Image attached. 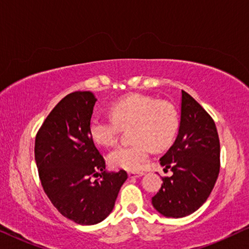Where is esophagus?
<instances>
[{"instance_id": "obj_1", "label": "esophagus", "mask_w": 249, "mask_h": 249, "mask_svg": "<svg viewBox=\"0 0 249 249\" xmlns=\"http://www.w3.org/2000/svg\"><path fill=\"white\" fill-rule=\"evenodd\" d=\"M145 173L144 172H129L128 176L129 178H139V177H142Z\"/></svg>"}]
</instances>
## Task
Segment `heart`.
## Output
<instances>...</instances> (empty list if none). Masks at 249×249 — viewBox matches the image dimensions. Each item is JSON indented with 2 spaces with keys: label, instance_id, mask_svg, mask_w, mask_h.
<instances>
[{
  "label": "heart",
  "instance_id": "heart-1",
  "mask_svg": "<svg viewBox=\"0 0 249 249\" xmlns=\"http://www.w3.org/2000/svg\"><path fill=\"white\" fill-rule=\"evenodd\" d=\"M113 118L94 117L89 122V134L98 145L111 146L117 142L121 127L134 125V144L121 145L108 154L112 166L127 171H137L151 154L152 146L163 148L173 141L178 118L171 104L151 96L130 94L114 102L111 107Z\"/></svg>",
  "mask_w": 249,
  "mask_h": 249
}]
</instances>
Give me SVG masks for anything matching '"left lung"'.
Returning a JSON list of instances; mask_svg holds the SVG:
<instances>
[{"mask_svg": "<svg viewBox=\"0 0 249 249\" xmlns=\"http://www.w3.org/2000/svg\"><path fill=\"white\" fill-rule=\"evenodd\" d=\"M160 163L173 175L162 178L161 189L152 198L154 209L176 219L198 210L219 176L220 141L213 119L183 90L178 135Z\"/></svg>", "mask_w": 249, "mask_h": 249, "instance_id": "left-lung-1", "label": "left lung"}]
</instances>
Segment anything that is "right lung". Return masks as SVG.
<instances>
[{
	"label": "right lung",
	"instance_id": "add662e5",
	"mask_svg": "<svg viewBox=\"0 0 249 249\" xmlns=\"http://www.w3.org/2000/svg\"><path fill=\"white\" fill-rule=\"evenodd\" d=\"M96 101L91 91L67 95L47 115L35 141L44 192L63 216L81 226L107 219L128 178L124 170L107 171L89 134ZM98 175L100 180L91 181V176Z\"/></svg>",
	"mask_w": 249,
	"mask_h": 249
}]
</instances>
